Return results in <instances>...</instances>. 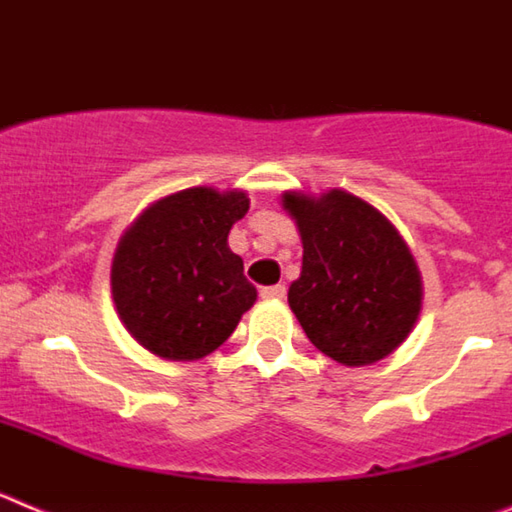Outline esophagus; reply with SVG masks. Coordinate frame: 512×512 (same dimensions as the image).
I'll return each instance as SVG.
<instances>
[{
    "label": "esophagus",
    "instance_id": "34e87169",
    "mask_svg": "<svg viewBox=\"0 0 512 512\" xmlns=\"http://www.w3.org/2000/svg\"><path fill=\"white\" fill-rule=\"evenodd\" d=\"M287 295V287L284 284H271V287H261V297L264 300H282Z\"/></svg>",
    "mask_w": 512,
    "mask_h": 512
}]
</instances>
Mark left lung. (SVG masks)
Masks as SVG:
<instances>
[{
    "label": "left lung",
    "instance_id": "obj_1",
    "mask_svg": "<svg viewBox=\"0 0 512 512\" xmlns=\"http://www.w3.org/2000/svg\"><path fill=\"white\" fill-rule=\"evenodd\" d=\"M282 205L302 238V271L287 300L312 346L346 366L392 354L423 300L418 264L395 225L343 189L284 192Z\"/></svg>",
    "mask_w": 512,
    "mask_h": 512
}]
</instances>
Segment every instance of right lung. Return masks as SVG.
<instances>
[{"instance_id":"add662e5","label":"right lung","mask_w":512,"mask_h":512,"mask_svg":"<svg viewBox=\"0 0 512 512\" xmlns=\"http://www.w3.org/2000/svg\"><path fill=\"white\" fill-rule=\"evenodd\" d=\"M248 212L246 192L192 187L153 202L125 230L112 259V300L151 354L194 361L223 346L256 287L228 233Z\"/></svg>"}]
</instances>
